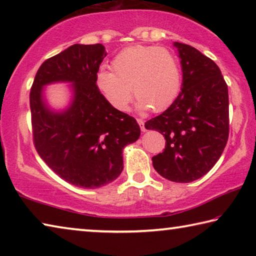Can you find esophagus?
<instances>
[{
	"label": "esophagus",
	"instance_id": "1",
	"mask_svg": "<svg viewBox=\"0 0 256 256\" xmlns=\"http://www.w3.org/2000/svg\"><path fill=\"white\" fill-rule=\"evenodd\" d=\"M138 125H140L141 131H142V132H146V126H144V120H140V118H138Z\"/></svg>",
	"mask_w": 256,
	"mask_h": 256
}]
</instances>
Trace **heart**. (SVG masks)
<instances>
[{"label": "heart", "instance_id": "1", "mask_svg": "<svg viewBox=\"0 0 256 256\" xmlns=\"http://www.w3.org/2000/svg\"><path fill=\"white\" fill-rule=\"evenodd\" d=\"M112 71L102 70L97 86L110 105L126 110L133 90L140 110L162 112L175 102L180 90L178 60L164 47L136 45L115 56Z\"/></svg>", "mask_w": 256, "mask_h": 256}]
</instances>
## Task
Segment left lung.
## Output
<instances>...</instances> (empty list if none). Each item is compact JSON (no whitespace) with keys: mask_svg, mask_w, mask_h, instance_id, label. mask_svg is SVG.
<instances>
[{"mask_svg":"<svg viewBox=\"0 0 256 256\" xmlns=\"http://www.w3.org/2000/svg\"><path fill=\"white\" fill-rule=\"evenodd\" d=\"M183 84L175 102L146 122L166 138L152 164L164 178L190 183L206 175L222 156L229 136L228 86L218 66L194 47L174 42Z\"/></svg>","mask_w":256,"mask_h":256,"instance_id":"obj_1","label":"left lung"}]
</instances>
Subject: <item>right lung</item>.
<instances>
[{"instance_id":"1","label":"right lung","mask_w":256,"mask_h":256,"mask_svg":"<svg viewBox=\"0 0 256 256\" xmlns=\"http://www.w3.org/2000/svg\"><path fill=\"white\" fill-rule=\"evenodd\" d=\"M106 50L102 44H74L46 60L30 90L34 144L56 175L84 188L112 183L123 170V149L140 136L132 116L112 107L99 92L97 73ZM70 82L72 102L66 110L52 111L42 89Z\"/></svg>"}]
</instances>
